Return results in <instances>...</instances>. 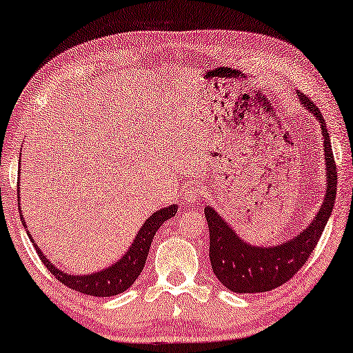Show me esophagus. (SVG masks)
<instances>
[{
	"label": "esophagus",
	"instance_id": "esophagus-1",
	"mask_svg": "<svg viewBox=\"0 0 353 353\" xmlns=\"http://www.w3.org/2000/svg\"><path fill=\"white\" fill-rule=\"evenodd\" d=\"M205 190L198 182H188L185 190H183V196H185L187 201H196L200 198Z\"/></svg>",
	"mask_w": 353,
	"mask_h": 353
}]
</instances>
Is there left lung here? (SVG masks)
<instances>
[{
  "mask_svg": "<svg viewBox=\"0 0 353 353\" xmlns=\"http://www.w3.org/2000/svg\"><path fill=\"white\" fill-rule=\"evenodd\" d=\"M297 97L301 99L302 105L320 121L325 145L327 187L325 200L312 224L283 245L270 248L252 246L235 235L232 227L227 225V222L212 208H205L208 228H210V259L212 272L227 290L238 294L272 291L291 280L315 250L334 206L337 171L325 118L309 97H305L302 92H297Z\"/></svg>",
  "mask_w": 353,
  "mask_h": 353,
  "instance_id": "left-lung-1",
  "label": "left lung"
}]
</instances>
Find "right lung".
<instances>
[{
  "label": "right lung",
  "instance_id": "add662e5",
  "mask_svg": "<svg viewBox=\"0 0 353 353\" xmlns=\"http://www.w3.org/2000/svg\"><path fill=\"white\" fill-rule=\"evenodd\" d=\"M19 211H21V208H19ZM176 211H177V206L171 205L170 208H165V210H160L157 211L155 214H152L145 222H143V225L137 233L136 240H134L132 246L129 248L126 254L123 256L117 264H113L112 267H108V269H103L102 272H97V274H91V275H84V276L67 275L65 272H61L57 267H54L51 262L44 257L41 250L34 245V241L33 240L32 241L34 248H37L39 259L43 261V264L48 267V270L51 272V274L56 276V280L61 281L62 285H65L67 288H72V290L79 291L88 296H97V297L117 296L120 294V292L126 291L128 288L137 280V276L141 275L143 265H145L148 250H150L153 236H155L157 230L161 227L163 222L171 219V217L176 214ZM21 219H22L23 227L27 228V224L23 222V217H21Z\"/></svg>",
  "mask_w": 353,
  "mask_h": 353
}]
</instances>
